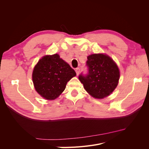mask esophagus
I'll use <instances>...</instances> for the list:
<instances>
[{"label": "esophagus", "mask_w": 149, "mask_h": 149, "mask_svg": "<svg viewBox=\"0 0 149 149\" xmlns=\"http://www.w3.org/2000/svg\"><path fill=\"white\" fill-rule=\"evenodd\" d=\"M76 74H77V76L79 74V71H80V68H77L76 69Z\"/></svg>", "instance_id": "esophagus-1"}]
</instances>
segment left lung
<instances>
[{
	"label": "left lung",
	"instance_id": "left-lung-1",
	"mask_svg": "<svg viewBox=\"0 0 149 149\" xmlns=\"http://www.w3.org/2000/svg\"><path fill=\"white\" fill-rule=\"evenodd\" d=\"M86 61L88 72L79 74V79L93 97L104 98L114 91L119 83L120 72L111 57L102 53L89 55Z\"/></svg>",
	"mask_w": 149,
	"mask_h": 149
}]
</instances>
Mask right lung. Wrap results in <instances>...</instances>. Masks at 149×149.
I'll return each instance as SVG.
<instances>
[{
  "label": "right lung",
  "instance_id": "add662e5",
  "mask_svg": "<svg viewBox=\"0 0 149 149\" xmlns=\"http://www.w3.org/2000/svg\"><path fill=\"white\" fill-rule=\"evenodd\" d=\"M76 75L74 70L59 55H45L35 65L32 80L40 96L54 100L63 92L68 81Z\"/></svg>",
  "mask_w": 149,
  "mask_h": 149
}]
</instances>
